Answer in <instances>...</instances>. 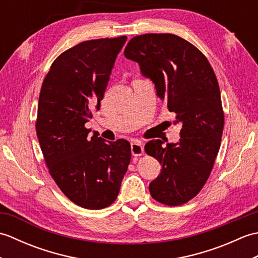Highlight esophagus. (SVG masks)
<instances>
[{
  "mask_svg": "<svg viewBox=\"0 0 258 258\" xmlns=\"http://www.w3.org/2000/svg\"><path fill=\"white\" fill-rule=\"evenodd\" d=\"M131 151H132V155L139 157L144 153V149L143 146H142V143L140 142H135V143L131 144Z\"/></svg>",
  "mask_w": 258,
  "mask_h": 258,
  "instance_id": "esophagus-1",
  "label": "esophagus"
}]
</instances>
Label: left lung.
I'll use <instances>...</instances> for the list:
<instances>
[{
  "instance_id": "1",
  "label": "left lung",
  "mask_w": 258,
  "mask_h": 258,
  "mask_svg": "<svg viewBox=\"0 0 258 258\" xmlns=\"http://www.w3.org/2000/svg\"><path fill=\"white\" fill-rule=\"evenodd\" d=\"M124 55L140 64L182 123L178 143L164 146L163 141L153 140L145 145L147 154L162 165L150 193L164 205L185 204L207 182L220 151L224 111L216 75L199 48L169 33L134 36Z\"/></svg>"
}]
</instances>
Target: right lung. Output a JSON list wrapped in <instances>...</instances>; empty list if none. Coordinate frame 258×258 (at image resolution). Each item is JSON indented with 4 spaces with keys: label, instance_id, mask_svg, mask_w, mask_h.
<instances>
[{
    "label": "right lung",
    "instance_id": "right-lung-1",
    "mask_svg": "<svg viewBox=\"0 0 258 258\" xmlns=\"http://www.w3.org/2000/svg\"><path fill=\"white\" fill-rule=\"evenodd\" d=\"M126 36L84 41L55 58L41 87L36 135L54 182L87 210L113 204L131 162L127 141L105 142L85 123L100 109Z\"/></svg>",
    "mask_w": 258,
    "mask_h": 258
}]
</instances>
